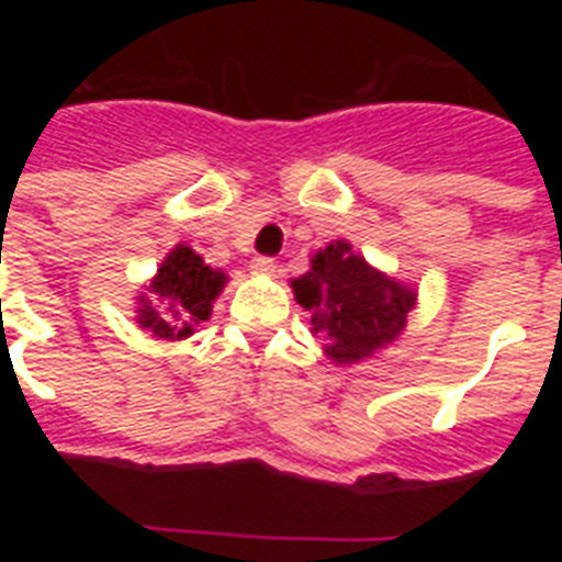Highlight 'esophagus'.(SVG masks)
<instances>
[{
    "label": "esophagus",
    "mask_w": 562,
    "mask_h": 562,
    "mask_svg": "<svg viewBox=\"0 0 562 562\" xmlns=\"http://www.w3.org/2000/svg\"><path fill=\"white\" fill-rule=\"evenodd\" d=\"M250 267L256 272H276V258H270V256H256L250 261Z\"/></svg>",
    "instance_id": "obj_1"
}]
</instances>
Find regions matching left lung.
I'll return each mask as SVG.
<instances>
[{
    "instance_id": "1",
    "label": "left lung",
    "mask_w": 562,
    "mask_h": 562,
    "mask_svg": "<svg viewBox=\"0 0 562 562\" xmlns=\"http://www.w3.org/2000/svg\"><path fill=\"white\" fill-rule=\"evenodd\" d=\"M297 304L312 312V331L337 362L362 360L405 326L414 292L371 270L366 258L335 241L312 258V270L292 281Z\"/></svg>"
}]
</instances>
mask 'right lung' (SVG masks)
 Wrapping results in <instances>:
<instances>
[{
    "instance_id": "add662e5",
    "label": "right lung",
    "mask_w": 562,
    "mask_h": 562,
    "mask_svg": "<svg viewBox=\"0 0 562 562\" xmlns=\"http://www.w3.org/2000/svg\"><path fill=\"white\" fill-rule=\"evenodd\" d=\"M225 286V276L202 265V258L191 247L180 245L162 261L148 292L140 295V326L157 337H188L193 326L207 321L213 297ZM153 301L148 302L147 297Z\"/></svg>"
}]
</instances>
